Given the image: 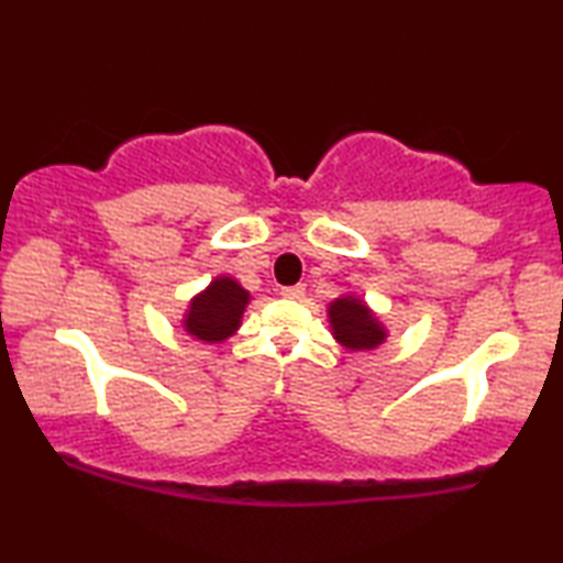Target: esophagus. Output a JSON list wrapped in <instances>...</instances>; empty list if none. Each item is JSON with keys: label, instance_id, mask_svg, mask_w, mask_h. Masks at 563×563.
Returning a JSON list of instances; mask_svg holds the SVG:
<instances>
[{"label": "esophagus", "instance_id": "obj_1", "mask_svg": "<svg viewBox=\"0 0 563 563\" xmlns=\"http://www.w3.org/2000/svg\"><path fill=\"white\" fill-rule=\"evenodd\" d=\"M280 295H283V298H288V300H302L305 288H302V285H290V288H283Z\"/></svg>", "mask_w": 563, "mask_h": 563}]
</instances>
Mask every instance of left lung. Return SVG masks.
Here are the masks:
<instances>
[{"instance_id": "left-lung-1", "label": "left lung", "mask_w": 563, "mask_h": 563, "mask_svg": "<svg viewBox=\"0 0 563 563\" xmlns=\"http://www.w3.org/2000/svg\"><path fill=\"white\" fill-rule=\"evenodd\" d=\"M328 322L332 338L350 352L375 350L389 338L385 322L355 292H345L328 302Z\"/></svg>"}]
</instances>
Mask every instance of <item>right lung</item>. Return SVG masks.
I'll list each match as a JSON object with an SVG mask.
<instances>
[{"mask_svg": "<svg viewBox=\"0 0 563 563\" xmlns=\"http://www.w3.org/2000/svg\"><path fill=\"white\" fill-rule=\"evenodd\" d=\"M247 302L251 292L233 275H216L201 292L188 300L180 328L194 340L218 345L241 330Z\"/></svg>", "mask_w": 563, "mask_h": 563, "instance_id": "right-lung-1", "label": "right lung"}]
</instances>
